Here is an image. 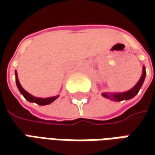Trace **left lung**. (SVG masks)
Returning <instances> with one entry per match:
<instances>
[{
  "mask_svg": "<svg viewBox=\"0 0 155 155\" xmlns=\"http://www.w3.org/2000/svg\"><path fill=\"white\" fill-rule=\"evenodd\" d=\"M145 77H146V71H145V67H143V72L141 75V78L133 89H131L130 91H126V92L116 93V94H113V95H110L109 93H104L103 96L106 98H112L113 100L118 101V102H121L122 100H128V99L133 98L134 96H136L139 92L140 87L142 86V84L144 82Z\"/></svg>",
  "mask_w": 155,
  "mask_h": 155,
  "instance_id": "left-lung-1",
  "label": "left lung"
}]
</instances>
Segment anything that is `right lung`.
I'll return each instance as SVG.
<instances>
[{
  "instance_id": "add662e5",
  "label": "right lung",
  "mask_w": 155,
  "mask_h": 155,
  "mask_svg": "<svg viewBox=\"0 0 155 155\" xmlns=\"http://www.w3.org/2000/svg\"><path fill=\"white\" fill-rule=\"evenodd\" d=\"M15 81H16V85L18 87L20 92L23 95V97L27 100L28 102H31V103H35L38 105H47V104H50L52 103L54 100H56L58 97H48V98H39V97H34L33 96H31L29 93H27L22 87H21V84L19 82L18 79V76H17V71H15Z\"/></svg>"
}]
</instances>
